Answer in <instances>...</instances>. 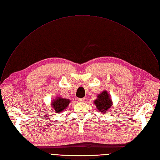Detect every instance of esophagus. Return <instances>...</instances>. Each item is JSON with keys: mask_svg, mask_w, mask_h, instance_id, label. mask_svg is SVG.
<instances>
[{"mask_svg": "<svg viewBox=\"0 0 160 160\" xmlns=\"http://www.w3.org/2000/svg\"><path fill=\"white\" fill-rule=\"evenodd\" d=\"M85 101V98H80L78 99V101L79 102H84Z\"/></svg>", "mask_w": 160, "mask_h": 160, "instance_id": "obj_1", "label": "esophagus"}]
</instances>
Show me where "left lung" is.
<instances>
[{
    "mask_svg": "<svg viewBox=\"0 0 160 160\" xmlns=\"http://www.w3.org/2000/svg\"><path fill=\"white\" fill-rule=\"evenodd\" d=\"M106 90L98 94V98L94 101L98 110L102 113H107L112 106V101Z\"/></svg>",
    "mask_w": 160,
    "mask_h": 160,
    "instance_id": "obj_1",
    "label": "left lung"
}]
</instances>
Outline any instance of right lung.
Wrapping results in <instances>:
<instances>
[{"label": "right lung", "instance_id": "add662e5", "mask_svg": "<svg viewBox=\"0 0 160 160\" xmlns=\"http://www.w3.org/2000/svg\"><path fill=\"white\" fill-rule=\"evenodd\" d=\"M70 101L68 99H63L62 98H57L54 101H52V107L57 113H60L62 111L66 109Z\"/></svg>", "mask_w": 160, "mask_h": 160}]
</instances>
